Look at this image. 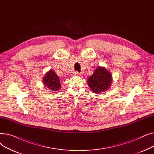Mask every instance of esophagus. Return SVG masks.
<instances>
[{
  "label": "esophagus",
  "instance_id": "34e87169",
  "mask_svg": "<svg viewBox=\"0 0 154 154\" xmlns=\"http://www.w3.org/2000/svg\"><path fill=\"white\" fill-rule=\"evenodd\" d=\"M80 74L78 72H74V74H73V75L74 76H80Z\"/></svg>",
  "mask_w": 154,
  "mask_h": 154
}]
</instances>
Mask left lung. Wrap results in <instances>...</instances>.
Returning <instances> with one entry per match:
<instances>
[{
	"label": "left lung",
	"mask_w": 154,
	"mask_h": 154,
	"mask_svg": "<svg viewBox=\"0 0 154 154\" xmlns=\"http://www.w3.org/2000/svg\"><path fill=\"white\" fill-rule=\"evenodd\" d=\"M87 82L94 93L100 94L105 92L110 88L112 82V77L110 72L106 68L99 66L94 70L93 74L88 77Z\"/></svg>",
	"instance_id": "8db88e82"
}]
</instances>
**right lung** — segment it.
<instances>
[{"label":"right lung","mask_w":154,"mask_h":154,"mask_svg":"<svg viewBox=\"0 0 154 154\" xmlns=\"http://www.w3.org/2000/svg\"><path fill=\"white\" fill-rule=\"evenodd\" d=\"M43 84L44 86L52 91H59L61 87L60 80L55 72L51 69L48 71L43 77Z\"/></svg>","instance_id":"add662e5"}]
</instances>
